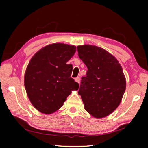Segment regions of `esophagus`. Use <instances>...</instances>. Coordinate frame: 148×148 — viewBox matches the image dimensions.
Segmentation results:
<instances>
[{
    "mask_svg": "<svg viewBox=\"0 0 148 148\" xmlns=\"http://www.w3.org/2000/svg\"><path fill=\"white\" fill-rule=\"evenodd\" d=\"M75 81H76V82H77V83H78V84H79V82H80V78H79V77H76V78H75Z\"/></svg>",
    "mask_w": 148,
    "mask_h": 148,
    "instance_id": "obj_1",
    "label": "esophagus"
}]
</instances>
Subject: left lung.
<instances>
[{"mask_svg":"<svg viewBox=\"0 0 148 148\" xmlns=\"http://www.w3.org/2000/svg\"><path fill=\"white\" fill-rule=\"evenodd\" d=\"M77 49L87 67L78 91L84 108L97 118L108 116L118 107L126 89L122 67L114 56L101 47L84 45Z\"/></svg>","mask_w":148,"mask_h":148,"instance_id":"obj_1","label":"left lung"}]
</instances>
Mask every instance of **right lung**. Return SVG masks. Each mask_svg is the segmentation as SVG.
I'll return each mask as SVG.
<instances>
[{
	"label": "right lung",
	"mask_w": 148,
	"mask_h": 148,
	"mask_svg": "<svg viewBox=\"0 0 148 148\" xmlns=\"http://www.w3.org/2000/svg\"><path fill=\"white\" fill-rule=\"evenodd\" d=\"M76 46L62 43L47 45L34 55L27 67L24 83L30 101L39 112L51 114L64 104L79 84L71 77L72 65L67 64Z\"/></svg>",
	"instance_id": "add662e5"
}]
</instances>
